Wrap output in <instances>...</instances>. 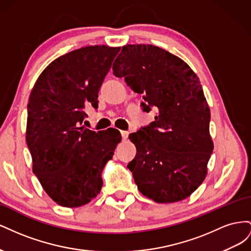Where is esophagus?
I'll list each match as a JSON object with an SVG mask.
<instances>
[{
  "instance_id": "1",
  "label": "esophagus",
  "mask_w": 251,
  "mask_h": 251,
  "mask_svg": "<svg viewBox=\"0 0 251 251\" xmlns=\"http://www.w3.org/2000/svg\"><path fill=\"white\" fill-rule=\"evenodd\" d=\"M121 136H123V139L126 140L128 137V132L127 131H121Z\"/></svg>"
}]
</instances>
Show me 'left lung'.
Segmentation results:
<instances>
[{
  "label": "left lung",
  "mask_w": 251,
  "mask_h": 251,
  "mask_svg": "<svg viewBox=\"0 0 251 251\" xmlns=\"http://www.w3.org/2000/svg\"><path fill=\"white\" fill-rule=\"evenodd\" d=\"M113 74L141 94L143 111L157 110L150 126L128 136L137 153L127 168L139 192L157 203L186 199L206 177L214 150L199 77L180 57L144 44L124 46Z\"/></svg>",
  "instance_id": "obj_1"
}]
</instances>
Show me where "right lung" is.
<instances>
[{
  "instance_id": "right-lung-1",
  "label": "right lung",
  "mask_w": 251,
  "mask_h": 251,
  "mask_svg": "<svg viewBox=\"0 0 251 251\" xmlns=\"http://www.w3.org/2000/svg\"><path fill=\"white\" fill-rule=\"evenodd\" d=\"M120 47L88 46L53 60L41 73L28 101L26 141L32 172L50 198L79 207L100 193L101 172L121 135L80 125L85 108L97 107L98 92Z\"/></svg>"
}]
</instances>
